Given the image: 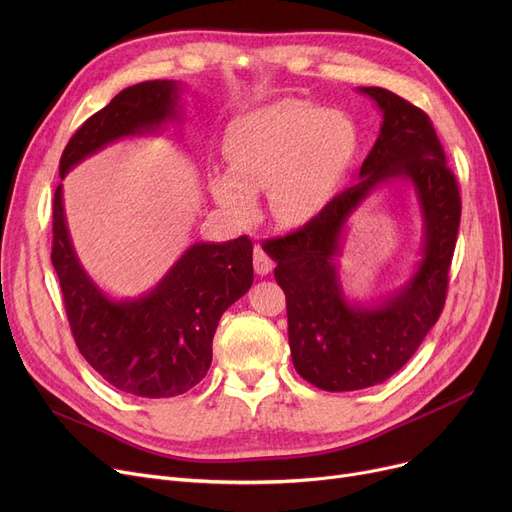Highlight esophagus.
Instances as JSON below:
<instances>
[{"label": "esophagus", "mask_w": 512, "mask_h": 512, "mask_svg": "<svg viewBox=\"0 0 512 512\" xmlns=\"http://www.w3.org/2000/svg\"><path fill=\"white\" fill-rule=\"evenodd\" d=\"M272 270H274V259L267 255V251L261 245H257L255 247V272L259 276H267Z\"/></svg>", "instance_id": "34e87169"}]
</instances>
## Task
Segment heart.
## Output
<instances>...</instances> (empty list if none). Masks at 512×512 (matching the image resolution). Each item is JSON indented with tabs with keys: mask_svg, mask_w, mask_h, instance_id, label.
I'll use <instances>...</instances> for the list:
<instances>
[{
	"mask_svg": "<svg viewBox=\"0 0 512 512\" xmlns=\"http://www.w3.org/2000/svg\"><path fill=\"white\" fill-rule=\"evenodd\" d=\"M359 145L351 118L309 101H276L234 124L226 141L232 168L213 170L211 191L236 220L251 222L255 193L267 188L276 220L303 226L332 205Z\"/></svg>",
	"mask_w": 512,
	"mask_h": 512,
	"instance_id": "obj_1",
	"label": "heart"
}]
</instances>
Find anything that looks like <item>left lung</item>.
Wrapping results in <instances>:
<instances>
[{"label": "left lung", "instance_id": "1", "mask_svg": "<svg viewBox=\"0 0 512 512\" xmlns=\"http://www.w3.org/2000/svg\"><path fill=\"white\" fill-rule=\"evenodd\" d=\"M382 112L380 137L359 182L301 230L270 240L276 282L286 294L294 369L326 392L382 384L405 365L438 321L461 222V195L427 114L382 87H359ZM398 181L418 197L424 222L422 259L410 282L378 304L348 302L335 257L343 226L380 185Z\"/></svg>", "mask_w": 512, "mask_h": 512}]
</instances>
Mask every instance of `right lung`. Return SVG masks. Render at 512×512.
I'll use <instances>...</instances> for the list:
<instances>
[{"mask_svg":"<svg viewBox=\"0 0 512 512\" xmlns=\"http://www.w3.org/2000/svg\"><path fill=\"white\" fill-rule=\"evenodd\" d=\"M180 91L176 80H145L120 91L74 132L60 159V178L114 141L180 120ZM51 263L80 355L107 384L143 398L178 396L205 378L222 313L253 284V242L240 236L195 242L149 292L110 299L76 257L62 184L53 195Z\"/></svg>","mask_w":512,"mask_h":512,"instance_id":"1","label":"right lung"}]
</instances>
